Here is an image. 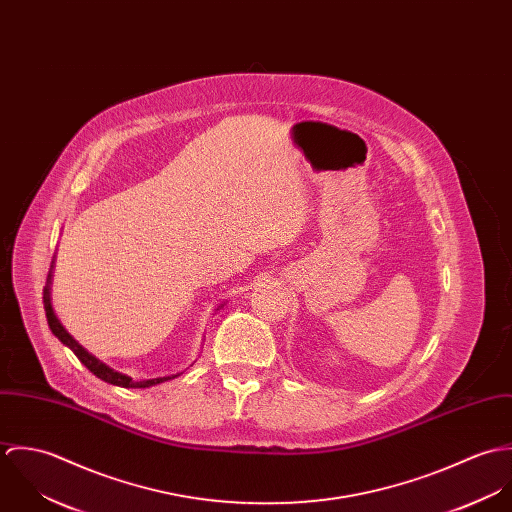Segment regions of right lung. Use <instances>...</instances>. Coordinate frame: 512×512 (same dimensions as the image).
Returning a JSON list of instances; mask_svg holds the SVG:
<instances>
[{
  "instance_id": "add662e5",
  "label": "right lung",
  "mask_w": 512,
  "mask_h": 512,
  "mask_svg": "<svg viewBox=\"0 0 512 512\" xmlns=\"http://www.w3.org/2000/svg\"><path fill=\"white\" fill-rule=\"evenodd\" d=\"M53 270H55V260H53V266H51V272H49V278H47V286L43 290V303H45V313H47V321H49V327L53 331V335L63 343L67 345L74 355L78 357V361L82 365L86 366L92 374H96L100 380L108 382V384H114V386H122V388H149V386H155V384H161V382H167V380H173L177 378L179 374L183 372H177V374H169V376H157V378H132L124 372H118L114 368L98 361L94 355H90L82 345H78V341L74 339L73 335L63 327V323L59 321V317L55 315V309H53V301H51V284H53ZM224 303H220L217 307L219 311Z\"/></svg>"
}]
</instances>
